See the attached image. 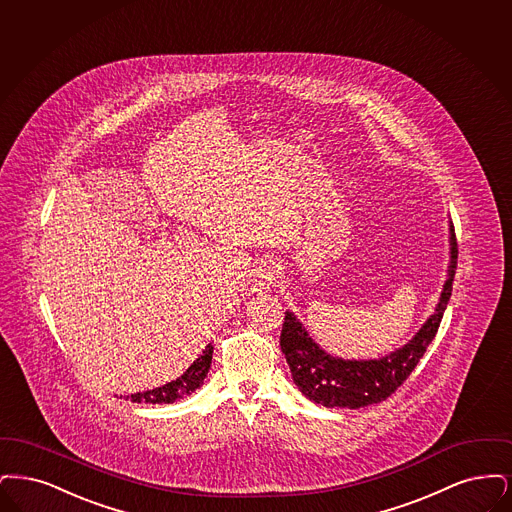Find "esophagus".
<instances>
[{"mask_svg": "<svg viewBox=\"0 0 512 512\" xmlns=\"http://www.w3.org/2000/svg\"><path fill=\"white\" fill-rule=\"evenodd\" d=\"M277 279V266L273 260L264 258L260 260V264L254 269V279H252V285L256 289H269Z\"/></svg>", "mask_w": 512, "mask_h": 512, "instance_id": "obj_1", "label": "esophagus"}]
</instances>
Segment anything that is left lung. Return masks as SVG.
Returning <instances> with one entry per match:
<instances>
[{
	"mask_svg": "<svg viewBox=\"0 0 512 512\" xmlns=\"http://www.w3.org/2000/svg\"><path fill=\"white\" fill-rule=\"evenodd\" d=\"M457 256V239L451 225V266L440 304L415 338L390 356L369 361H344L331 357L313 342L302 323L287 312L281 331V350L287 357L294 384L300 392L319 405L346 409H357L390 398L413 373L428 344L438 333L453 289Z\"/></svg>",
	"mask_w": 512,
	"mask_h": 512,
	"instance_id": "left-lung-1",
	"label": "left lung"
}]
</instances>
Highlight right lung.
I'll use <instances>...</instances> for the list:
<instances>
[{
  "label": "right lung",
  "instance_id": "1",
  "mask_svg": "<svg viewBox=\"0 0 512 512\" xmlns=\"http://www.w3.org/2000/svg\"><path fill=\"white\" fill-rule=\"evenodd\" d=\"M212 354H214V346L208 344L206 350L202 352V356H199V359L181 377L160 386V388L132 394V401H137V403H141V401H145V403H174V401L193 394L208 375Z\"/></svg>",
  "mask_w": 512,
  "mask_h": 512
}]
</instances>
